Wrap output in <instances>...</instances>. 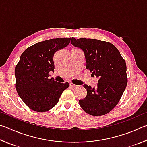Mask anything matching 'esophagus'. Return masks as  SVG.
<instances>
[{
	"mask_svg": "<svg viewBox=\"0 0 147 147\" xmlns=\"http://www.w3.org/2000/svg\"><path fill=\"white\" fill-rule=\"evenodd\" d=\"M69 85H70L71 88H74V89H75V88H78V86L75 85V84H73V83H70V84H69Z\"/></svg>",
	"mask_w": 147,
	"mask_h": 147,
	"instance_id": "obj_1",
	"label": "esophagus"
}]
</instances>
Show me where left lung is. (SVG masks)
I'll return each instance as SVG.
<instances>
[{
  "label": "left lung",
  "mask_w": 147,
  "mask_h": 147,
  "mask_svg": "<svg viewBox=\"0 0 147 147\" xmlns=\"http://www.w3.org/2000/svg\"><path fill=\"white\" fill-rule=\"evenodd\" d=\"M71 43L83 50L86 69L99 78L96 88L84 85L87 96L79 100L80 106L91 115H105L119 103L127 86L126 61L119 50L109 42L72 38Z\"/></svg>",
  "instance_id": "8db88e82"
}]
</instances>
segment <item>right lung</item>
<instances>
[{"label": "right lung", "mask_w": 147, "mask_h": 147, "mask_svg": "<svg viewBox=\"0 0 147 147\" xmlns=\"http://www.w3.org/2000/svg\"><path fill=\"white\" fill-rule=\"evenodd\" d=\"M71 38L39 42L22 53L15 69L16 88L20 98L32 110L45 112L58 102L68 82L59 83L49 78L54 71V55L71 42Z\"/></svg>", "instance_id": "1"}]
</instances>
